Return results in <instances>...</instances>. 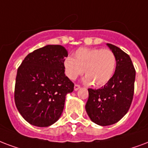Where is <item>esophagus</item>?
I'll return each mask as SVG.
<instances>
[{"instance_id":"esophagus-1","label":"esophagus","mask_w":148,"mask_h":148,"mask_svg":"<svg viewBox=\"0 0 148 148\" xmlns=\"http://www.w3.org/2000/svg\"><path fill=\"white\" fill-rule=\"evenodd\" d=\"M80 88H81V86H80L79 84H75V85H74V91H77Z\"/></svg>"}]
</instances>
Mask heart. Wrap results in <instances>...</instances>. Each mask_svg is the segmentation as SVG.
I'll use <instances>...</instances> for the list:
<instances>
[{
	"instance_id": "heart-1",
	"label": "heart",
	"mask_w": 148,
	"mask_h": 148,
	"mask_svg": "<svg viewBox=\"0 0 148 148\" xmlns=\"http://www.w3.org/2000/svg\"><path fill=\"white\" fill-rule=\"evenodd\" d=\"M63 66L66 76L71 80L82 75L84 70V82L99 87L111 80L116 66V58L110 49L82 47L75 51L74 58L66 57Z\"/></svg>"
}]
</instances>
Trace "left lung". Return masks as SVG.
Segmentation results:
<instances>
[{"instance_id": "8db88e82", "label": "left lung", "mask_w": 148, "mask_h": 148, "mask_svg": "<svg viewBox=\"0 0 148 148\" xmlns=\"http://www.w3.org/2000/svg\"><path fill=\"white\" fill-rule=\"evenodd\" d=\"M116 58L113 76L101 88H88L85 109L95 123L109 126L127 114L133 101L136 71L130 57L119 47L107 43Z\"/></svg>"}]
</instances>
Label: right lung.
Here are the masks:
<instances>
[{
  "label": "right lung",
  "instance_id": "obj_1",
  "mask_svg": "<svg viewBox=\"0 0 148 148\" xmlns=\"http://www.w3.org/2000/svg\"><path fill=\"white\" fill-rule=\"evenodd\" d=\"M66 49L47 45L29 53L18 68L14 102L22 117L33 126L49 127L64 110L67 93L74 84L64 74Z\"/></svg>",
  "mask_w": 148,
  "mask_h": 148
}]
</instances>
